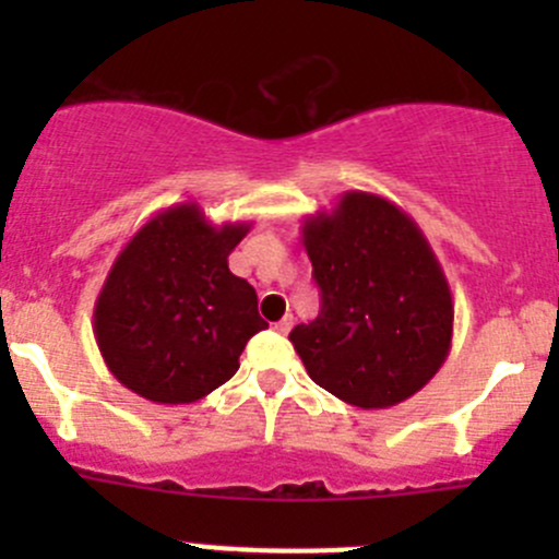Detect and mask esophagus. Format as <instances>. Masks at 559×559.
<instances>
[{
	"label": "esophagus",
	"instance_id": "esophagus-1",
	"mask_svg": "<svg viewBox=\"0 0 559 559\" xmlns=\"http://www.w3.org/2000/svg\"><path fill=\"white\" fill-rule=\"evenodd\" d=\"M292 326H295V319H292V316H284V319H281V321H275V330H278L281 335H286V332H289Z\"/></svg>",
	"mask_w": 559,
	"mask_h": 559
}]
</instances>
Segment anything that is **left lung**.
<instances>
[{"mask_svg":"<svg viewBox=\"0 0 559 559\" xmlns=\"http://www.w3.org/2000/svg\"><path fill=\"white\" fill-rule=\"evenodd\" d=\"M319 316L289 332L308 376L343 403L389 408L447 362L454 302L436 251L392 200L346 191L300 227Z\"/></svg>","mask_w":559,"mask_h":559,"instance_id":"1","label":"left lung"}]
</instances>
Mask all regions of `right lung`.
I'll use <instances>...</instances> for the list:
<instances>
[{"mask_svg":"<svg viewBox=\"0 0 559 559\" xmlns=\"http://www.w3.org/2000/svg\"><path fill=\"white\" fill-rule=\"evenodd\" d=\"M248 229L216 227L197 202H180L129 238L94 306L99 354L123 386L183 405L238 373L246 343L267 326L253 286L227 262Z\"/></svg>","mask_w":559,"mask_h":559,"instance_id":"add662e5","label":"right lung"}]
</instances>
